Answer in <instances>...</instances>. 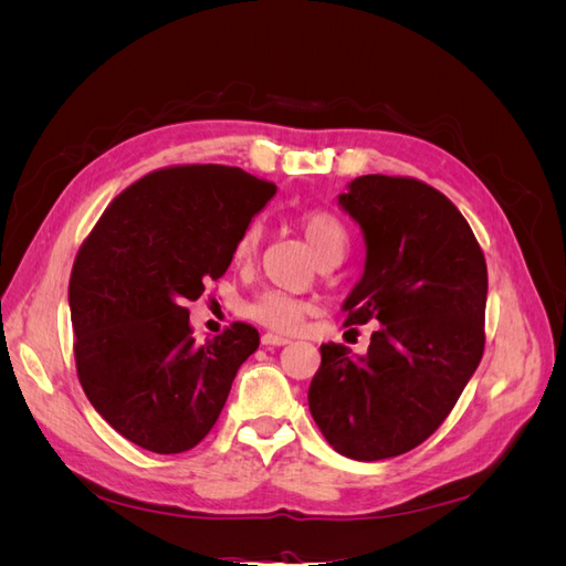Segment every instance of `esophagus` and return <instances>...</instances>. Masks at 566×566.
Here are the masks:
<instances>
[{
	"instance_id": "esophagus-1",
	"label": "esophagus",
	"mask_w": 566,
	"mask_h": 566,
	"mask_svg": "<svg viewBox=\"0 0 566 566\" xmlns=\"http://www.w3.org/2000/svg\"><path fill=\"white\" fill-rule=\"evenodd\" d=\"M262 345H266V347H285V345H290V339L281 337V335H273V333H264L262 335Z\"/></svg>"
}]
</instances>
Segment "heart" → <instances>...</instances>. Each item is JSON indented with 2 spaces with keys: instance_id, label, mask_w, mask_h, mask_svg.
Returning a JSON list of instances; mask_svg holds the SVG:
<instances>
[{
  "instance_id": "1",
  "label": "heart",
  "mask_w": 566,
  "mask_h": 566,
  "mask_svg": "<svg viewBox=\"0 0 566 566\" xmlns=\"http://www.w3.org/2000/svg\"><path fill=\"white\" fill-rule=\"evenodd\" d=\"M297 221L304 238L321 256V262L345 254L349 235L345 224H342L333 212L306 210L300 214ZM260 238H262V227L256 224V221H252V224L245 227L241 238H238V243L233 248V260L241 264L250 262L256 248H260ZM243 314L250 321L264 325L269 331L295 333L302 328L304 318L310 316V304L297 297H290L285 293H279V290H264V293L254 295L243 304Z\"/></svg>"
}]
</instances>
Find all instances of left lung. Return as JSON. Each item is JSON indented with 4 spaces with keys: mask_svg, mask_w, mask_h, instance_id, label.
I'll list each match as a JSON object with an SVG mask.
<instances>
[{
    "mask_svg": "<svg viewBox=\"0 0 566 566\" xmlns=\"http://www.w3.org/2000/svg\"><path fill=\"white\" fill-rule=\"evenodd\" d=\"M339 205L366 238L345 323L382 325L364 358L321 345L310 410L337 453L370 462L420 447L449 418L484 354L489 276L468 219L430 184L366 175Z\"/></svg>",
    "mask_w": 566,
    "mask_h": 566,
    "instance_id": "1",
    "label": "left lung"
}]
</instances>
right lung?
I'll list each match as a JSON object with an SVG mask.
<instances>
[{"label": "right lung", "mask_w": 566, "mask_h": 566, "mask_svg": "<svg viewBox=\"0 0 566 566\" xmlns=\"http://www.w3.org/2000/svg\"><path fill=\"white\" fill-rule=\"evenodd\" d=\"M273 193L276 184L241 167H163L125 188L80 245L67 285L77 378L136 447L163 455L198 447L260 347L241 321L198 345L186 302L224 276Z\"/></svg>", "instance_id": "add662e5"}]
</instances>
